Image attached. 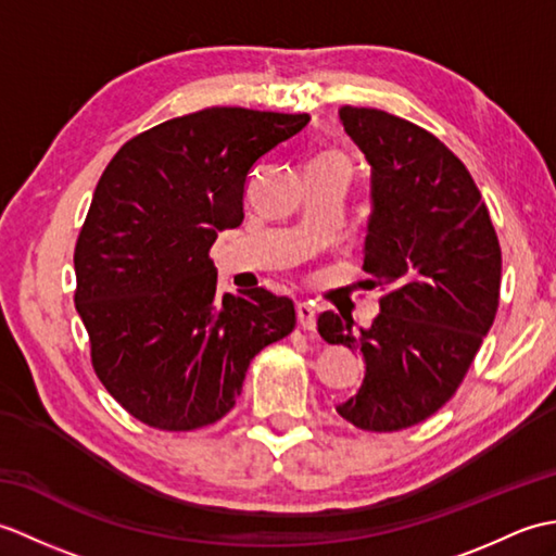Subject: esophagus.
Returning a JSON list of instances; mask_svg holds the SVG:
<instances>
[{"label": "esophagus", "instance_id": "esophagus-1", "mask_svg": "<svg viewBox=\"0 0 556 556\" xmlns=\"http://www.w3.org/2000/svg\"><path fill=\"white\" fill-rule=\"evenodd\" d=\"M296 315H299V323L303 329H308V332H313L315 329V317H317V308L313 303L303 301L296 305Z\"/></svg>", "mask_w": 556, "mask_h": 556}]
</instances>
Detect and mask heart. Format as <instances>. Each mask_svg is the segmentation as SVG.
Masks as SVG:
<instances>
[{
    "mask_svg": "<svg viewBox=\"0 0 556 556\" xmlns=\"http://www.w3.org/2000/svg\"><path fill=\"white\" fill-rule=\"evenodd\" d=\"M313 164H334V167L349 169V157L344 155V152H339V150H327Z\"/></svg>",
    "mask_w": 556,
    "mask_h": 556,
    "instance_id": "b5f03b06",
    "label": "heart"
}]
</instances>
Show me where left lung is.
<instances>
[{
    "label": "left lung",
    "mask_w": 556,
    "mask_h": 556,
    "mask_svg": "<svg viewBox=\"0 0 556 556\" xmlns=\"http://www.w3.org/2000/svg\"><path fill=\"white\" fill-rule=\"evenodd\" d=\"M341 124L372 167L363 269L380 289L370 329L332 311L327 344L358 351L365 377L337 413L358 430L399 432L456 394L500 308L502 248L473 176L440 138L394 114L341 108Z\"/></svg>",
    "instance_id": "1"
}]
</instances>
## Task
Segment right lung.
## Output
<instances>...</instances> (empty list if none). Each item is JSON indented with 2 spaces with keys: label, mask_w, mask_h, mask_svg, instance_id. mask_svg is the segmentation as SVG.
<instances>
[{
  "label": "right lung",
  "mask_w": 556,
  "mask_h": 556,
  "mask_svg": "<svg viewBox=\"0 0 556 556\" xmlns=\"http://www.w3.org/2000/svg\"><path fill=\"white\" fill-rule=\"evenodd\" d=\"M308 122L210 108L126 140L102 172L74 251V301L92 370L150 428L222 420L251 361L296 327L285 296H219L210 248L243 222L253 164Z\"/></svg>",
  "instance_id": "obj_1"
}]
</instances>
